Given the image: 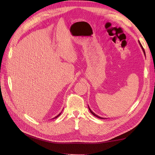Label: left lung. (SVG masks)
<instances>
[{
  "label": "left lung",
  "instance_id": "8db88e82",
  "mask_svg": "<svg viewBox=\"0 0 155 155\" xmlns=\"http://www.w3.org/2000/svg\"><path fill=\"white\" fill-rule=\"evenodd\" d=\"M139 44H140V46H141V49H142V51H143V54H144V55L146 56V53H145V51H144V49H143V46H141V43H140V41H139ZM88 108H89V110H90V111L91 112V114H92L93 115H94V116H96V117H98V118H100V119H106V118H103V117H100V116H98V115H96V114H94V113L91 111V110L90 109V107L88 106Z\"/></svg>",
  "mask_w": 155,
  "mask_h": 155
}]
</instances>
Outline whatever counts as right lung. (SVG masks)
<instances>
[{
  "label": "right lung",
  "instance_id": "right-lung-1",
  "mask_svg": "<svg viewBox=\"0 0 155 155\" xmlns=\"http://www.w3.org/2000/svg\"><path fill=\"white\" fill-rule=\"evenodd\" d=\"M61 113H60V114H58V115H57L56 117H53V118H52V119H55V118H57V117H59V115H61Z\"/></svg>",
  "mask_w": 155,
  "mask_h": 155
}]
</instances>
